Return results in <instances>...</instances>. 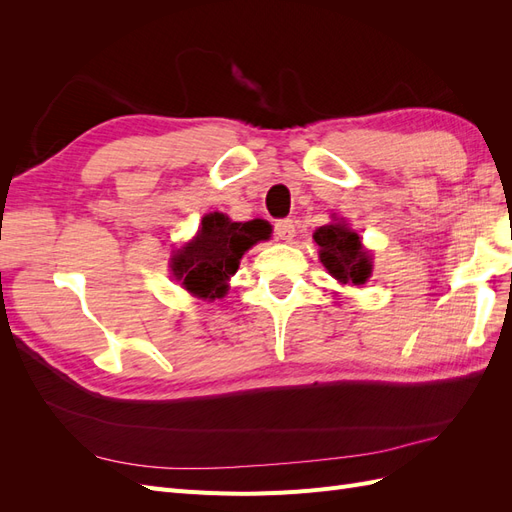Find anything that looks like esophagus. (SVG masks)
<instances>
[{
    "label": "esophagus",
    "instance_id": "34e87169",
    "mask_svg": "<svg viewBox=\"0 0 512 512\" xmlns=\"http://www.w3.org/2000/svg\"><path fill=\"white\" fill-rule=\"evenodd\" d=\"M275 235L282 241H292L294 237V222L292 220H280L275 222Z\"/></svg>",
    "mask_w": 512,
    "mask_h": 512
}]
</instances>
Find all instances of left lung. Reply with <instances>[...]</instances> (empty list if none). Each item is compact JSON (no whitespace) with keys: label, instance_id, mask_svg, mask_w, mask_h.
Returning <instances> with one entry per match:
<instances>
[{"label":"left lung","instance_id":"8db88e82","mask_svg":"<svg viewBox=\"0 0 512 512\" xmlns=\"http://www.w3.org/2000/svg\"><path fill=\"white\" fill-rule=\"evenodd\" d=\"M314 241L320 247L318 256L324 269L339 284L361 286L369 280L371 269H374L371 252L365 250L361 237L346 222L339 220L320 226L314 232Z\"/></svg>","mask_w":512,"mask_h":512}]
</instances>
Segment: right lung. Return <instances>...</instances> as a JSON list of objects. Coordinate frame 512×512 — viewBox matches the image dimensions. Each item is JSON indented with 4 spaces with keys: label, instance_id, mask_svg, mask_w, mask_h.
Masks as SVG:
<instances>
[{
    "label": "right lung",
    "instance_id": "1",
    "mask_svg": "<svg viewBox=\"0 0 512 512\" xmlns=\"http://www.w3.org/2000/svg\"><path fill=\"white\" fill-rule=\"evenodd\" d=\"M271 237L265 220L232 222L224 213H209L196 237L170 258V271L194 297L215 301L226 297L228 280L239 269L241 256L258 241Z\"/></svg>",
    "mask_w": 512,
    "mask_h": 512
}]
</instances>
